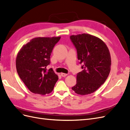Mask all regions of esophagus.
<instances>
[{
    "label": "esophagus",
    "mask_w": 130,
    "mask_h": 130,
    "mask_svg": "<svg viewBox=\"0 0 130 130\" xmlns=\"http://www.w3.org/2000/svg\"><path fill=\"white\" fill-rule=\"evenodd\" d=\"M61 75L62 77H66V76H67V74L61 73Z\"/></svg>",
    "instance_id": "1"
}]
</instances>
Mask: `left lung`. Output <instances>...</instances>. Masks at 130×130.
I'll use <instances>...</instances> for the list:
<instances>
[{
	"label": "left lung",
	"mask_w": 130,
	"mask_h": 130,
	"mask_svg": "<svg viewBox=\"0 0 130 130\" xmlns=\"http://www.w3.org/2000/svg\"><path fill=\"white\" fill-rule=\"evenodd\" d=\"M70 38L83 69L77 74L76 84L72 88L81 95L92 93L104 83L111 70L108 47L100 38L88 34L72 35Z\"/></svg>",
	"instance_id": "8db88e82"
}]
</instances>
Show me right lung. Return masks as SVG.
<instances>
[{"label": "right lung", "mask_w": 130, "mask_h": 130, "mask_svg": "<svg viewBox=\"0 0 130 130\" xmlns=\"http://www.w3.org/2000/svg\"><path fill=\"white\" fill-rule=\"evenodd\" d=\"M61 37H39L31 40L19 51L15 60L17 73L30 91L45 95L53 91L58 79L52 68L47 70L54 47Z\"/></svg>", "instance_id": "obj_1"}]
</instances>
